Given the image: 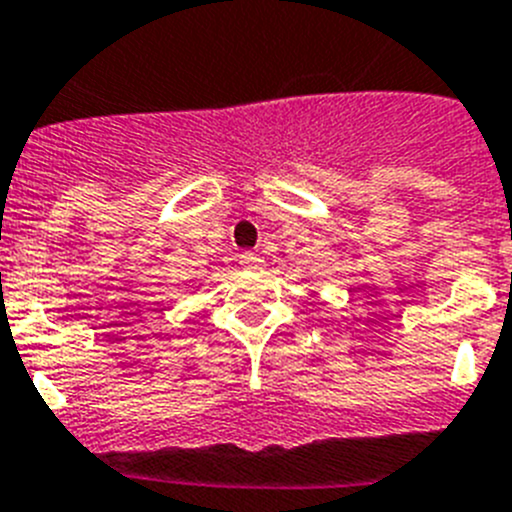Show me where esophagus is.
Returning a JSON list of instances; mask_svg holds the SVG:
<instances>
[{
	"instance_id": "1",
	"label": "esophagus",
	"mask_w": 512,
	"mask_h": 512,
	"mask_svg": "<svg viewBox=\"0 0 512 512\" xmlns=\"http://www.w3.org/2000/svg\"><path fill=\"white\" fill-rule=\"evenodd\" d=\"M238 264H241V269H246V271H259L261 266H264V259H261L259 253L243 251L241 256H238Z\"/></svg>"
}]
</instances>
